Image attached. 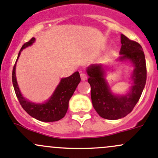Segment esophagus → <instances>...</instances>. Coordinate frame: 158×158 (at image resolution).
<instances>
[{"mask_svg": "<svg viewBox=\"0 0 158 158\" xmlns=\"http://www.w3.org/2000/svg\"><path fill=\"white\" fill-rule=\"evenodd\" d=\"M80 76H81V79H82V81H85L87 79V76H86V74L84 73H81Z\"/></svg>", "mask_w": 158, "mask_h": 158, "instance_id": "obj_1", "label": "esophagus"}]
</instances>
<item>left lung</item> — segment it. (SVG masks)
I'll return each mask as SVG.
<instances>
[{
  "instance_id": "obj_1",
  "label": "left lung",
  "mask_w": 158,
  "mask_h": 158,
  "mask_svg": "<svg viewBox=\"0 0 158 158\" xmlns=\"http://www.w3.org/2000/svg\"><path fill=\"white\" fill-rule=\"evenodd\" d=\"M121 44L120 56L117 60L129 62L134 67L131 76L132 83L127 94H116L112 92L105 78L107 66L92 64L86 69L93 107L102 118L112 120L126 117L133 110L142 95L147 78L145 57L142 46L123 34Z\"/></svg>"
}]
</instances>
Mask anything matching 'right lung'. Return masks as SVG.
Wrapping results in <instances>:
<instances>
[{
    "instance_id": "right-lung-1",
    "label": "right lung",
    "mask_w": 158,
    "mask_h": 158,
    "mask_svg": "<svg viewBox=\"0 0 158 158\" xmlns=\"http://www.w3.org/2000/svg\"><path fill=\"white\" fill-rule=\"evenodd\" d=\"M35 41V39L32 38L30 41L25 43L19 51L13 69L12 81L13 88L21 106L27 114H29L33 118L42 122H54L60 120L66 115L69 107V99L73 96L76 87L81 81L80 75L79 72H75L70 76L62 78L54 92H53L52 95L45 102L33 103L25 98L19 90L16 81V64L20 55L21 51L26 48L31 46Z\"/></svg>"
}]
</instances>
